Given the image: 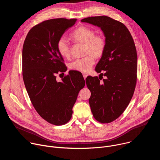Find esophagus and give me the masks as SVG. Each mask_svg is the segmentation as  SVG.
Here are the masks:
<instances>
[{"label": "esophagus", "instance_id": "esophagus-1", "mask_svg": "<svg viewBox=\"0 0 160 160\" xmlns=\"http://www.w3.org/2000/svg\"><path fill=\"white\" fill-rule=\"evenodd\" d=\"M83 78L84 79H85L87 78V77L88 76V74L86 73H83Z\"/></svg>", "mask_w": 160, "mask_h": 160}]
</instances>
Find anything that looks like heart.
Instances as JSON below:
<instances>
[{
    "label": "heart",
    "instance_id": "obj_1",
    "mask_svg": "<svg viewBox=\"0 0 160 160\" xmlns=\"http://www.w3.org/2000/svg\"><path fill=\"white\" fill-rule=\"evenodd\" d=\"M94 31L86 27H80L72 34L75 40L85 43L84 52L87 54L83 58H78L70 64L72 70L81 72H89L96 62V58L102 54L106 47L104 37L99 35H94ZM57 48L59 54L65 58L70 56V45L65 37H61L57 43Z\"/></svg>",
    "mask_w": 160,
    "mask_h": 160
}]
</instances>
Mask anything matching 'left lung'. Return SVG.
I'll list each match as a JSON object with an SVG mask.
<instances>
[{
	"label": "left lung",
	"mask_w": 160,
	"mask_h": 160,
	"mask_svg": "<svg viewBox=\"0 0 160 160\" xmlns=\"http://www.w3.org/2000/svg\"><path fill=\"white\" fill-rule=\"evenodd\" d=\"M101 29L106 47L96 67L98 77H87L91 92L89 104L94 118L110 123L118 118L128 106L134 92L138 71V55L133 38L122 22L106 16L81 20ZM106 77L102 82L100 80Z\"/></svg>",
	"instance_id": "8db88e82"
}]
</instances>
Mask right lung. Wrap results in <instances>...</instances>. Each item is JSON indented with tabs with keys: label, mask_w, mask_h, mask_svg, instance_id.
<instances>
[{
	"label": "right lung",
	"mask_w": 160,
	"mask_h": 160,
	"mask_svg": "<svg viewBox=\"0 0 160 160\" xmlns=\"http://www.w3.org/2000/svg\"><path fill=\"white\" fill-rule=\"evenodd\" d=\"M77 19L57 18L44 21L28 33L22 52V78L31 102L39 115L55 125L70 121L73 107L85 80L79 72L56 80V75L67 68L57 43Z\"/></svg>",
	"instance_id": "add662e5"
}]
</instances>
